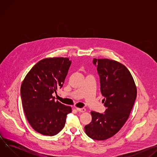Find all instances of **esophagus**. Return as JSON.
Listing matches in <instances>:
<instances>
[{"instance_id":"1","label":"esophagus","mask_w":157,"mask_h":157,"mask_svg":"<svg viewBox=\"0 0 157 157\" xmlns=\"http://www.w3.org/2000/svg\"><path fill=\"white\" fill-rule=\"evenodd\" d=\"M76 110L78 112H80V113H84V112L86 111L85 108H76Z\"/></svg>"}]
</instances>
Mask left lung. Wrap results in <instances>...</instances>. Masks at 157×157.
<instances>
[{"label":"left lung","instance_id":"1","mask_svg":"<svg viewBox=\"0 0 157 157\" xmlns=\"http://www.w3.org/2000/svg\"><path fill=\"white\" fill-rule=\"evenodd\" d=\"M100 78L101 92L105 98V113L91 111L92 121L84 127L87 136L96 140L114 136L127 121L137 97L133 78L122 63L109 59H93Z\"/></svg>","mask_w":157,"mask_h":157}]
</instances>
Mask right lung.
<instances>
[{"instance_id": "add662e5", "label": "right lung", "mask_w": 157, "mask_h": 157, "mask_svg": "<svg viewBox=\"0 0 157 157\" xmlns=\"http://www.w3.org/2000/svg\"><path fill=\"white\" fill-rule=\"evenodd\" d=\"M71 61L68 58H47L38 62L21 83L20 94L25 117L37 132L53 136L64 127L70 106L55 101L52 94L61 88Z\"/></svg>"}]
</instances>
